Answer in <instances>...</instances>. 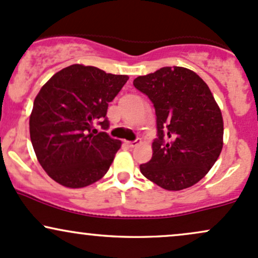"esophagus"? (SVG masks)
I'll list each match as a JSON object with an SVG mask.
<instances>
[{
	"label": "esophagus",
	"mask_w": 258,
	"mask_h": 258,
	"mask_svg": "<svg viewBox=\"0 0 258 258\" xmlns=\"http://www.w3.org/2000/svg\"><path fill=\"white\" fill-rule=\"evenodd\" d=\"M126 145L129 147H135L138 145V141H126Z\"/></svg>",
	"instance_id": "obj_1"
}]
</instances>
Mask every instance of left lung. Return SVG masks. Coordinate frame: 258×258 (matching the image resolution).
<instances>
[{
    "mask_svg": "<svg viewBox=\"0 0 258 258\" xmlns=\"http://www.w3.org/2000/svg\"><path fill=\"white\" fill-rule=\"evenodd\" d=\"M133 84L152 102L157 124L152 158L140 164V172L166 190L192 186L223 147L222 112L210 88L183 67H163Z\"/></svg>",
    "mask_w": 258,
    "mask_h": 258,
    "instance_id": "8db88e82",
    "label": "left lung"
}]
</instances>
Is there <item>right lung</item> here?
<instances>
[{
  "label": "right lung",
  "mask_w": 258,
  "mask_h": 258,
  "mask_svg": "<svg viewBox=\"0 0 258 258\" xmlns=\"http://www.w3.org/2000/svg\"><path fill=\"white\" fill-rule=\"evenodd\" d=\"M128 75L73 64L57 72L35 97L29 119L34 151L45 172L67 187H84L106 174L121 143L106 132L108 103Z\"/></svg>",
  "instance_id": "right-lung-1"
}]
</instances>
